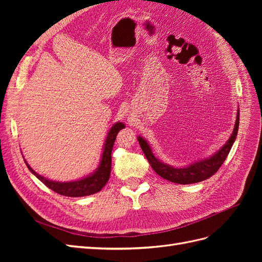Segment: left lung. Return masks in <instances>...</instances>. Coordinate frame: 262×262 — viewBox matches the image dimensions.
Segmentation results:
<instances>
[{
    "label": "left lung",
    "mask_w": 262,
    "mask_h": 262,
    "mask_svg": "<svg viewBox=\"0 0 262 262\" xmlns=\"http://www.w3.org/2000/svg\"><path fill=\"white\" fill-rule=\"evenodd\" d=\"M238 125H239V109L237 110L236 122H235L232 136L223 145V147H221L215 154L210 156L209 158H204V160L198 161L184 168H175L168 164L161 162L157 157H155L152 149H150L149 144L143 138L138 137V141L142 150H143L144 155L147 158L148 163L150 164V166H152V168L155 170L156 173H158V175L166 180L175 182V184L189 185V184H195V182H200L208 179L219 170L222 164H223L224 161L226 160L229 150H231L233 143L236 140L237 132H238Z\"/></svg>",
    "instance_id": "8db88e82"
}]
</instances>
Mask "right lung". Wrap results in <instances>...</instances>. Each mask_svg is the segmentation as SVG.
I'll return each instance as SVG.
<instances>
[{
  "label": "right lung",
  "instance_id": "1",
  "mask_svg": "<svg viewBox=\"0 0 262 262\" xmlns=\"http://www.w3.org/2000/svg\"><path fill=\"white\" fill-rule=\"evenodd\" d=\"M124 124L122 122H117L115 123L112 129L109 130L108 136L105 141L104 149H102L101 154V160L96 168L92 175L87 176L85 178H82L80 180L75 181H69V182H59V181H52L50 179H47L42 177L41 175L37 173L25 161L28 169L34 173V175L40 180L41 182L53 190L54 192H57L61 195L66 196H85V195H91L96 193L105 187L107 181L110 177V170H112V150L114 147L115 140L117 138L118 132L124 128Z\"/></svg>",
  "mask_w": 262,
  "mask_h": 262
}]
</instances>
